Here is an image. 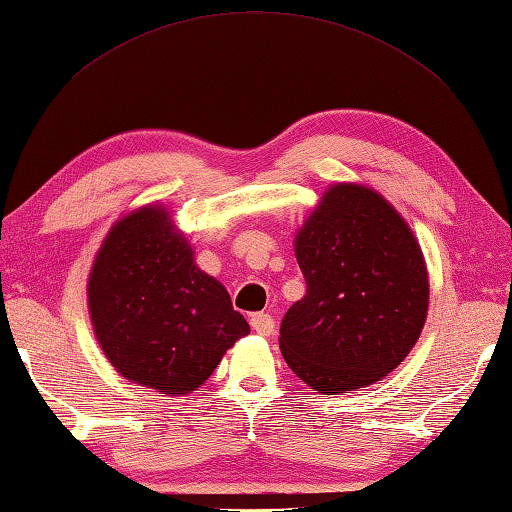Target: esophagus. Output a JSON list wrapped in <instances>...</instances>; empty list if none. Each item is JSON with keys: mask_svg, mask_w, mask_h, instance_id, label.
<instances>
[{"mask_svg": "<svg viewBox=\"0 0 512 512\" xmlns=\"http://www.w3.org/2000/svg\"><path fill=\"white\" fill-rule=\"evenodd\" d=\"M249 324H252V328L258 335H265V337L274 333V328H276L274 317H271L269 313H254L252 317H249Z\"/></svg>", "mask_w": 512, "mask_h": 512, "instance_id": "1", "label": "esophagus"}]
</instances>
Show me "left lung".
I'll return each instance as SVG.
<instances>
[{
    "mask_svg": "<svg viewBox=\"0 0 512 512\" xmlns=\"http://www.w3.org/2000/svg\"><path fill=\"white\" fill-rule=\"evenodd\" d=\"M304 298L280 324L287 366L322 394L383 379L423 331L429 282L410 227L377 192L337 184L295 236Z\"/></svg>",
    "mask_w": 512,
    "mask_h": 512,
    "instance_id": "obj_1",
    "label": "left lung"
}]
</instances>
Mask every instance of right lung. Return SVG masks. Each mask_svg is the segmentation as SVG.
<instances>
[{
    "label": "right lung",
    "mask_w": 512,
    "mask_h": 512,
    "mask_svg": "<svg viewBox=\"0 0 512 512\" xmlns=\"http://www.w3.org/2000/svg\"><path fill=\"white\" fill-rule=\"evenodd\" d=\"M87 298L113 368L168 396L197 390L225 350L249 333L225 287L195 265L186 238L157 206L111 227Z\"/></svg>",
    "instance_id": "add662e5"
}]
</instances>
